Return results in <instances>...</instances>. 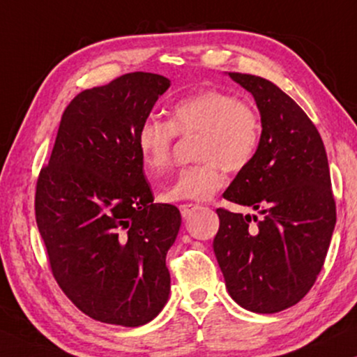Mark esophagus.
Masks as SVG:
<instances>
[{
  "label": "esophagus",
  "instance_id": "34e87169",
  "mask_svg": "<svg viewBox=\"0 0 357 357\" xmlns=\"http://www.w3.org/2000/svg\"><path fill=\"white\" fill-rule=\"evenodd\" d=\"M198 208H199L198 204H195V203H183V204H180V206H178L180 213H182V216H183V218H188L190 214L197 211Z\"/></svg>",
  "mask_w": 357,
  "mask_h": 357
}]
</instances>
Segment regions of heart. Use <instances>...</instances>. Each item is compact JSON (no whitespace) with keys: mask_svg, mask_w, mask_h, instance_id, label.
<instances>
[{"mask_svg":"<svg viewBox=\"0 0 357 357\" xmlns=\"http://www.w3.org/2000/svg\"><path fill=\"white\" fill-rule=\"evenodd\" d=\"M198 135L195 155L202 162L178 172L162 195L164 202H202L222 187L224 170L238 172L255 159L261 143V119L252 104L236 94L204 89L170 107L169 121L148 119L136 143L141 162L151 174L172 164L177 136Z\"/></svg>","mask_w":357,"mask_h":357,"instance_id":"1","label":"heart"}]
</instances>
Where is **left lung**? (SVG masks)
I'll list each match as a JSON object with an SVG mask.
<instances>
[{"instance_id":"8db88e82","label":"left lung","mask_w":357,"mask_h":357,"mask_svg":"<svg viewBox=\"0 0 357 357\" xmlns=\"http://www.w3.org/2000/svg\"><path fill=\"white\" fill-rule=\"evenodd\" d=\"M255 97L261 143L224 198L260 216L218 208L213 248L227 291L243 309L276 314L294 305L324 268L336 224L324 141L304 110L271 81L229 73Z\"/></svg>"}]
</instances>
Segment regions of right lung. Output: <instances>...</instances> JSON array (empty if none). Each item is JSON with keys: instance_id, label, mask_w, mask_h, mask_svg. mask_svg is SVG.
Wrapping results in <instances>:
<instances>
[{"instance_id": "obj_1", "label": "right lung", "mask_w": 357, "mask_h": 357, "mask_svg": "<svg viewBox=\"0 0 357 357\" xmlns=\"http://www.w3.org/2000/svg\"><path fill=\"white\" fill-rule=\"evenodd\" d=\"M170 81L128 73L77 94L63 112L36 187V221L53 278L91 319L139 326L170 292L165 255L182 216L154 203L139 126Z\"/></svg>"}]
</instances>
